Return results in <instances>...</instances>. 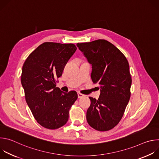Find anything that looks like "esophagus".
I'll use <instances>...</instances> for the list:
<instances>
[{"label": "esophagus", "instance_id": "1", "mask_svg": "<svg viewBox=\"0 0 159 159\" xmlns=\"http://www.w3.org/2000/svg\"><path fill=\"white\" fill-rule=\"evenodd\" d=\"M77 95H78V98H83V97L84 96V94H81V93H77Z\"/></svg>", "mask_w": 159, "mask_h": 159}]
</instances>
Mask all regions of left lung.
<instances>
[{
  "label": "left lung",
  "instance_id": "8db88e82",
  "mask_svg": "<svg viewBox=\"0 0 159 159\" xmlns=\"http://www.w3.org/2000/svg\"><path fill=\"white\" fill-rule=\"evenodd\" d=\"M77 46L92 65L93 83L101 88L98 100L89 97L91 103L87 111V123L98 131L110 130L122 118L130 98L128 61L114 44L104 39L77 43Z\"/></svg>",
  "mask_w": 159,
  "mask_h": 159
}]
</instances>
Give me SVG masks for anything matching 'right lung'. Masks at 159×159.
Listing matches in <instances>:
<instances>
[{
  "label": "right lung",
  "mask_w": 159,
  "mask_h": 159,
  "mask_svg": "<svg viewBox=\"0 0 159 159\" xmlns=\"http://www.w3.org/2000/svg\"><path fill=\"white\" fill-rule=\"evenodd\" d=\"M77 50L72 43L45 42L35 49L22 66L21 84L26 102L37 122L55 129L69 120V110L78 96L75 90L62 92L56 87L67 61Z\"/></svg>",
  "instance_id": "add662e5"
}]
</instances>
